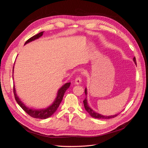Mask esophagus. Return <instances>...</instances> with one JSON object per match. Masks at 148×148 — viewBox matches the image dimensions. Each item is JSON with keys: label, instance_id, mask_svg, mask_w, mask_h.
Here are the masks:
<instances>
[{"label": "esophagus", "instance_id": "esophagus-1", "mask_svg": "<svg viewBox=\"0 0 148 148\" xmlns=\"http://www.w3.org/2000/svg\"><path fill=\"white\" fill-rule=\"evenodd\" d=\"M82 83V78L80 77H77L75 79V84H79Z\"/></svg>", "mask_w": 148, "mask_h": 148}]
</instances>
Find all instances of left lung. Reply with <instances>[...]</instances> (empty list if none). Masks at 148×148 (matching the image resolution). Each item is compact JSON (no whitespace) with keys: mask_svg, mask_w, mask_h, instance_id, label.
Masks as SVG:
<instances>
[{"mask_svg":"<svg viewBox=\"0 0 148 148\" xmlns=\"http://www.w3.org/2000/svg\"><path fill=\"white\" fill-rule=\"evenodd\" d=\"M133 61L135 62V64L136 65V58L134 57L133 58ZM84 92H85V95H86V96H87V88H85V90H84ZM83 103H84V108L85 110L87 111V112L89 113V114L93 118H96V119H112V118H114L116 116H117L118 114H115V115H109V116H107V115H103L101 114H99L96 112L94 111L88 105V100H87V97L85 98V99L83 101Z\"/></svg>","mask_w":148,"mask_h":148,"instance_id":"8db88e82","label":"left lung"}]
</instances>
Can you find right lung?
Returning a JSON list of instances; mask_svg holds the SVG:
<instances>
[{
  "label": "right lung",
  "instance_id": "1",
  "mask_svg": "<svg viewBox=\"0 0 148 148\" xmlns=\"http://www.w3.org/2000/svg\"><path fill=\"white\" fill-rule=\"evenodd\" d=\"M44 32V31H42V32L39 33L36 35H35L34 36L29 38L28 41H26L25 45L31 41H34L36 39H38L39 38H41L43 35ZM13 70H14V66L13 67ZM70 83H66L64 84L61 88H60V89L57 91V96L56 97L54 101L52 102V104L51 105L48 106L45 109H35V108H33V107H29L27 106H26L24 103L20 100L19 97L18 96L16 92V89L15 88V85H13V92H14L15 100L18 103V104L21 107L22 109H23L25 112H26L29 115H30L31 117L36 118V119H46L50 117L52 115H53L56 112L62 101V99H63V97L65 91H66V89L70 87Z\"/></svg>",
  "mask_w": 148,
  "mask_h": 148
}]
</instances>
